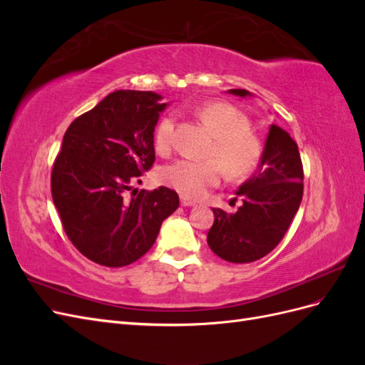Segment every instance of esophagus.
Wrapping results in <instances>:
<instances>
[{
	"instance_id": "esophagus-1",
	"label": "esophagus",
	"mask_w": 365,
	"mask_h": 365,
	"mask_svg": "<svg viewBox=\"0 0 365 365\" xmlns=\"http://www.w3.org/2000/svg\"><path fill=\"white\" fill-rule=\"evenodd\" d=\"M181 205H184V207H193V205H196V202L189 200V197L181 196Z\"/></svg>"
}]
</instances>
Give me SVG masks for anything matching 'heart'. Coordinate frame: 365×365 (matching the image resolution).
Instances as JSON below:
<instances>
[{
    "instance_id": "heart-1",
    "label": "heart",
    "mask_w": 365,
    "mask_h": 365,
    "mask_svg": "<svg viewBox=\"0 0 365 365\" xmlns=\"http://www.w3.org/2000/svg\"><path fill=\"white\" fill-rule=\"evenodd\" d=\"M196 117L210 129L216 141L210 155L217 158L195 161L182 158L163 170V181L184 197L197 200L216 185L222 173L244 178L257 168L263 155V143L251 130L245 113L227 102H208L195 109ZM175 117H164L157 126L153 146L161 155L169 153L173 141Z\"/></svg>"
}]
</instances>
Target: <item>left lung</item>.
<instances>
[{"mask_svg": "<svg viewBox=\"0 0 365 365\" xmlns=\"http://www.w3.org/2000/svg\"><path fill=\"white\" fill-rule=\"evenodd\" d=\"M230 94L251 97L247 90ZM236 213L213 208L215 222L207 235L212 251L231 263H250L280 244L303 197V164L288 132L271 125L257 170L239 187Z\"/></svg>", "mask_w": 365, "mask_h": 365, "instance_id": "left-lung-1", "label": "left lung"}]
</instances>
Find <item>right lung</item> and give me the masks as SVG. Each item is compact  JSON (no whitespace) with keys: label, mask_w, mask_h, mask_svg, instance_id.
<instances>
[{"label":"right lung","mask_w":365,"mask_h":365,"mask_svg":"<svg viewBox=\"0 0 365 365\" xmlns=\"http://www.w3.org/2000/svg\"><path fill=\"white\" fill-rule=\"evenodd\" d=\"M152 91L118 90L77 117L51 172L65 233L85 257L109 268L134 263L155 244L178 193L158 187L129 196L155 161L153 130L168 103Z\"/></svg>","instance_id":"obj_1"}]
</instances>
